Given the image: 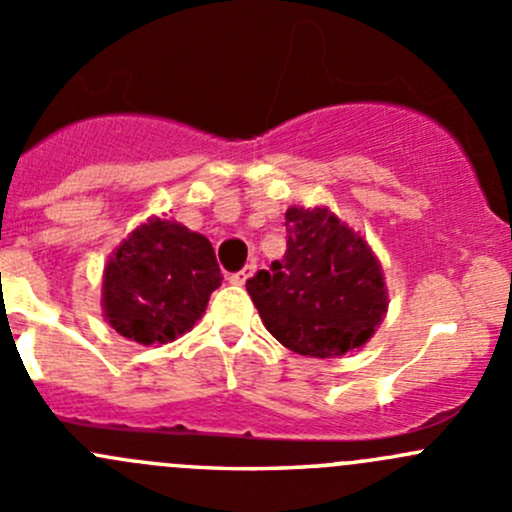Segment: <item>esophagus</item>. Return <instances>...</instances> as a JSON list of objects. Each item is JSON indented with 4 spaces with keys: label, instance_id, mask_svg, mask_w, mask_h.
<instances>
[{
    "label": "esophagus",
    "instance_id": "esophagus-1",
    "mask_svg": "<svg viewBox=\"0 0 512 512\" xmlns=\"http://www.w3.org/2000/svg\"><path fill=\"white\" fill-rule=\"evenodd\" d=\"M255 270H257V265H255V262H250V265L242 267L240 272H235V275H230V282H232V285H245V282L250 280L252 275H255Z\"/></svg>",
    "mask_w": 512,
    "mask_h": 512
}]
</instances>
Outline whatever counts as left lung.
<instances>
[{
    "instance_id": "8db88e82",
    "label": "left lung",
    "mask_w": 512,
    "mask_h": 512,
    "mask_svg": "<svg viewBox=\"0 0 512 512\" xmlns=\"http://www.w3.org/2000/svg\"><path fill=\"white\" fill-rule=\"evenodd\" d=\"M285 220V257L247 280L262 324L294 354L329 359L361 349L389 309L379 257L327 205H292Z\"/></svg>"
}]
</instances>
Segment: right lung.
I'll return each instance as SVG.
<instances>
[{
  "mask_svg": "<svg viewBox=\"0 0 512 512\" xmlns=\"http://www.w3.org/2000/svg\"><path fill=\"white\" fill-rule=\"evenodd\" d=\"M220 282L208 237L153 215L103 267V317L121 337L143 347L175 342L203 317Z\"/></svg>",
  "mask_w": 512,
  "mask_h": 512,
  "instance_id": "1",
  "label": "right lung"
}]
</instances>
